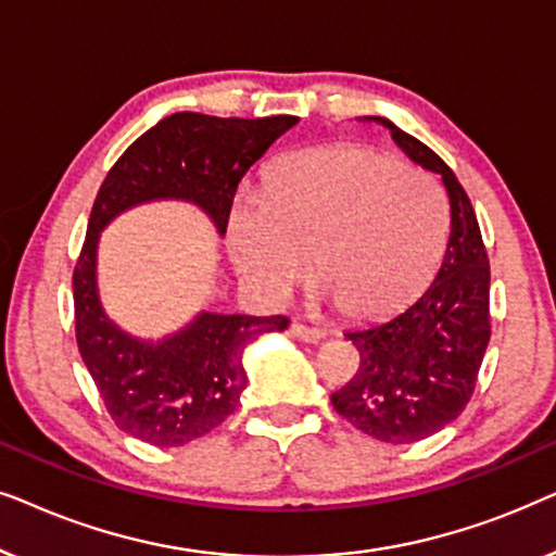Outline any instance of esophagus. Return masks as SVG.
<instances>
[{
    "label": "esophagus",
    "mask_w": 556,
    "mask_h": 556,
    "mask_svg": "<svg viewBox=\"0 0 556 556\" xmlns=\"http://www.w3.org/2000/svg\"><path fill=\"white\" fill-rule=\"evenodd\" d=\"M291 333H293L295 339L306 341V344H318V341L324 339V331L308 329V326H303V324H293V326H291Z\"/></svg>",
    "instance_id": "obj_1"
}]
</instances>
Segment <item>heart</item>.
I'll list each match as a JSON object with an SVG mask.
<instances>
[{
  "label": "heart",
  "mask_w": 556,
  "mask_h": 556,
  "mask_svg": "<svg viewBox=\"0 0 556 556\" xmlns=\"http://www.w3.org/2000/svg\"><path fill=\"white\" fill-rule=\"evenodd\" d=\"M447 240V202L428 174L367 147L288 156L227 223L235 270L265 303L311 273L349 318L375 321L422 291Z\"/></svg>",
  "instance_id": "1"
}]
</instances>
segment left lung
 Returning a JSON list of instances; mask_svg holds the SVG:
<instances>
[{
    "mask_svg": "<svg viewBox=\"0 0 556 556\" xmlns=\"http://www.w3.org/2000/svg\"><path fill=\"white\" fill-rule=\"evenodd\" d=\"M379 124L409 162L438 174L451 200V238L432 283L382 321L346 331L359 371L331 394L337 413L356 430L405 445L435 435L468 405L491 339V268L466 189L435 151L382 116Z\"/></svg>",
    "mask_w": 556,
    "mask_h": 556,
    "instance_id": "1",
    "label": "left lung"
}]
</instances>
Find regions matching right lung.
Returning a JSON list of instances; mask_svg holds the SVG:
<instances>
[{"label": "right lung", "instance_id": "1", "mask_svg": "<svg viewBox=\"0 0 556 556\" xmlns=\"http://www.w3.org/2000/svg\"><path fill=\"white\" fill-rule=\"evenodd\" d=\"M295 124V116L172 113L124 151L98 189L73 273L75 337L113 422L131 438L179 447L223 425L248 384L245 349L263 333L286 331L288 318L200 311L162 339L134 337L103 308L101 232L141 204L187 202L202 210L223 238L242 177Z\"/></svg>", "mask_w": 556, "mask_h": 556}]
</instances>
